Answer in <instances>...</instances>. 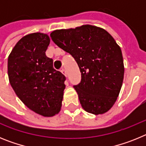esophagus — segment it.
I'll use <instances>...</instances> for the list:
<instances>
[{"label": "esophagus", "instance_id": "34e87169", "mask_svg": "<svg viewBox=\"0 0 146 146\" xmlns=\"http://www.w3.org/2000/svg\"><path fill=\"white\" fill-rule=\"evenodd\" d=\"M60 72L63 73V74H64V75L66 77V71L65 69H64V68H63V69H60Z\"/></svg>", "mask_w": 146, "mask_h": 146}]
</instances>
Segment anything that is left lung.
Returning a JSON list of instances; mask_svg holds the SVG:
<instances>
[{"label":"left lung","mask_w":146,"mask_h":146,"mask_svg":"<svg viewBox=\"0 0 146 146\" xmlns=\"http://www.w3.org/2000/svg\"><path fill=\"white\" fill-rule=\"evenodd\" d=\"M50 37L78 64L81 80L73 87L82 108L95 115L108 111L116 101L124 74L121 50L111 35L86 25L56 30Z\"/></svg>","instance_id":"8db88e82"}]
</instances>
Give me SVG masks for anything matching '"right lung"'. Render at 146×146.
<instances>
[{
    "label": "right lung",
    "instance_id": "obj_1",
    "mask_svg": "<svg viewBox=\"0 0 146 146\" xmlns=\"http://www.w3.org/2000/svg\"><path fill=\"white\" fill-rule=\"evenodd\" d=\"M49 44L47 34H28L8 58L9 79L17 96L29 109L47 117L60 111L66 80L53 68V60L45 55Z\"/></svg>",
    "mask_w": 146,
    "mask_h": 146
}]
</instances>
